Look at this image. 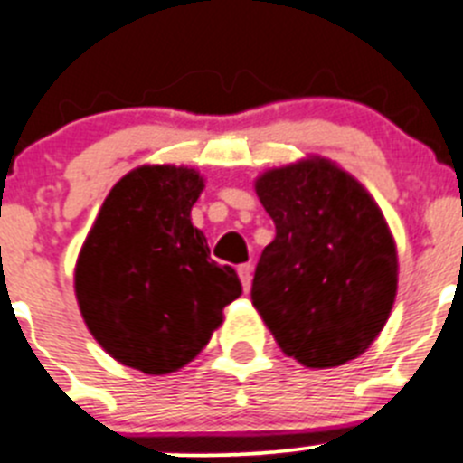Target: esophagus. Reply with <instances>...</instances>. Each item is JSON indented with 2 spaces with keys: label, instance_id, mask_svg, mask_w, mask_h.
Masks as SVG:
<instances>
[{
  "label": "esophagus",
  "instance_id": "obj_1",
  "mask_svg": "<svg viewBox=\"0 0 463 463\" xmlns=\"http://www.w3.org/2000/svg\"><path fill=\"white\" fill-rule=\"evenodd\" d=\"M239 277H241V284H243V290L248 293L250 286H252V266H250V263L239 266Z\"/></svg>",
  "mask_w": 463,
  "mask_h": 463
}]
</instances>
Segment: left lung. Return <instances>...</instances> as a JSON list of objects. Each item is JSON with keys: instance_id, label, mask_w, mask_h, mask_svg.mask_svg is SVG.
I'll use <instances>...</instances> for the list:
<instances>
[{"instance_id": "1", "label": "left lung", "mask_w": 463, "mask_h": 463, "mask_svg": "<svg viewBox=\"0 0 463 463\" xmlns=\"http://www.w3.org/2000/svg\"><path fill=\"white\" fill-rule=\"evenodd\" d=\"M254 188L277 234L254 270L252 305L277 345L307 368L364 354L398 290V252L380 206L320 156L268 170Z\"/></svg>"}]
</instances>
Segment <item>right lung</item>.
<instances>
[{
	"instance_id": "add662e5",
	"label": "right lung",
	"mask_w": 463,
	"mask_h": 463,
	"mask_svg": "<svg viewBox=\"0 0 463 463\" xmlns=\"http://www.w3.org/2000/svg\"><path fill=\"white\" fill-rule=\"evenodd\" d=\"M204 188L193 168L140 165L104 200L79 252L74 293L95 341L125 366L168 375L195 359L241 288L209 259L191 209Z\"/></svg>"
}]
</instances>
